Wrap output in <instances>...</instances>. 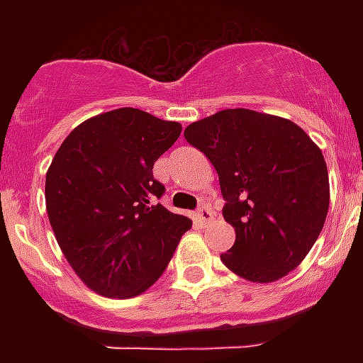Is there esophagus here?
Wrapping results in <instances>:
<instances>
[{"label": "esophagus", "instance_id": "obj_1", "mask_svg": "<svg viewBox=\"0 0 363 363\" xmlns=\"http://www.w3.org/2000/svg\"><path fill=\"white\" fill-rule=\"evenodd\" d=\"M213 220H214V214L209 207H201V209L198 211V221H200L201 227L207 225V223H211Z\"/></svg>", "mask_w": 363, "mask_h": 363}]
</instances>
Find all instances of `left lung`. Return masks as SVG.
I'll list each match as a JSON object with an SVG mask.
<instances>
[{
	"instance_id": "1",
	"label": "left lung",
	"mask_w": 363,
	"mask_h": 363,
	"mask_svg": "<svg viewBox=\"0 0 363 363\" xmlns=\"http://www.w3.org/2000/svg\"><path fill=\"white\" fill-rule=\"evenodd\" d=\"M185 140L211 160L236 240L220 256L240 278L271 284L298 267L329 211V174L320 147L294 121L225 108L194 121Z\"/></svg>"
}]
</instances>
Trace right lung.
<instances>
[{"label": "right lung", "instance_id": "obj_1", "mask_svg": "<svg viewBox=\"0 0 363 363\" xmlns=\"http://www.w3.org/2000/svg\"><path fill=\"white\" fill-rule=\"evenodd\" d=\"M182 134L140 108L79 123L52 158L45 203L63 256L79 280L107 298L145 293L171 262L192 221L156 203L165 187L154 162Z\"/></svg>", "mask_w": 363, "mask_h": 363}]
</instances>
